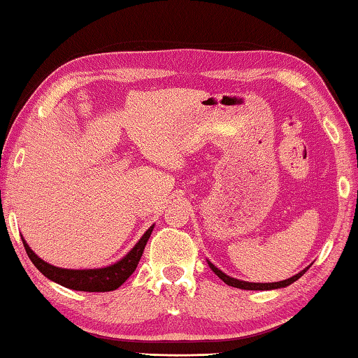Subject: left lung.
Instances as JSON below:
<instances>
[{
	"instance_id": "8db88e82",
	"label": "left lung",
	"mask_w": 358,
	"mask_h": 358,
	"mask_svg": "<svg viewBox=\"0 0 358 358\" xmlns=\"http://www.w3.org/2000/svg\"><path fill=\"white\" fill-rule=\"evenodd\" d=\"M208 266H210V269H212L215 274H217L221 280H223L224 283H228L229 287H236V288H241V290H274V288H283V287H288L290 285V283H293V282H296L299 277H301L306 271L308 269H303L301 272H298L296 275H293V277H290V279H287V280H282V282H272V283H253V282H245V280H237V279H234V277H229V275H226L223 271H220L217 266L215 264H212L208 261Z\"/></svg>"
}]
</instances>
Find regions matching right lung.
Returning a JSON list of instances; mask_svg holds the SVG:
<instances>
[{
	"instance_id": "1",
	"label": "right lung",
	"mask_w": 358,
	"mask_h": 358,
	"mask_svg": "<svg viewBox=\"0 0 358 358\" xmlns=\"http://www.w3.org/2000/svg\"><path fill=\"white\" fill-rule=\"evenodd\" d=\"M152 228H155V226H151V228L141 236V239L135 243V247L122 259H119L117 263L100 269L57 268V266L46 263V261H43L38 255H35V252L28 247L25 239H22V242H24L28 258L31 259V263L36 266V269L41 272L43 275H46L49 280L78 292H113L121 287L122 283L134 274V271L137 269V264L141 255H143L145 245L150 239Z\"/></svg>"
}]
</instances>
